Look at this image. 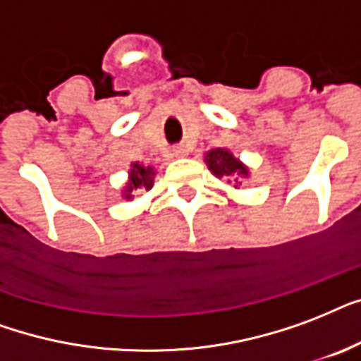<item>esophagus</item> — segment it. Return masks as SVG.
I'll return each instance as SVG.
<instances>
[{
    "label": "esophagus",
    "instance_id": "34e87169",
    "mask_svg": "<svg viewBox=\"0 0 361 361\" xmlns=\"http://www.w3.org/2000/svg\"><path fill=\"white\" fill-rule=\"evenodd\" d=\"M175 154H184V149H180V147H177V149H175Z\"/></svg>",
    "mask_w": 361,
    "mask_h": 361
}]
</instances>
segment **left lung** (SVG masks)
Listing matches in <instances>:
<instances>
[{
    "label": "left lung",
    "mask_w": 361,
    "mask_h": 361,
    "mask_svg": "<svg viewBox=\"0 0 361 361\" xmlns=\"http://www.w3.org/2000/svg\"><path fill=\"white\" fill-rule=\"evenodd\" d=\"M205 161L209 169H211L219 178H226L228 183L231 180H239L241 177H247L248 169L243 166L241 161L237 160L235 156L231 154L230 150L226 149H214L207 152Z\"/></svg>",
    "instance_id": "8db88e82"
}]
</instances>
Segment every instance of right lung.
I'll use <instances>...</instances> for the list:
<instances>
[{
	"label": "right lung",
	"mask_w": 361,
	"mask_h": 361,
	"mask_svg": "<svg viewBox=\"0 0 361 361\" xmlns=\"http://www.w3.org/2000/svg\"><path fill=\"white\" fill-rule=\"evenodd\" d=\"M152 184H154V171H152V167H145L139 166V164H133L130 171V183L126 184L124 190L126 200H131V197H133L131 194L137 192V190H150L152 188Z\"/></svg>",
	"instance_id": "right-lung-1"
}]
</instances>
